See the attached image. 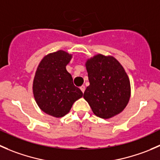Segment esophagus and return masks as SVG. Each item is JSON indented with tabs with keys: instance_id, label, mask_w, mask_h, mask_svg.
<instances>
[{
	"instance_id": "34e87169",
	"label": "esophagus",
	"mask_w": 160,
	"mask_h": 160,
	"mask_svg": "<svg viewBox=\"0 0 160 160\" xmlns=\"http://www.w3.org/2000/svg\"><path fill=\"white\" fill-rule=\"evenodd\" d=\"M80 89L81 90V91L83 92V93H84V91H85V86H83V85H82V86L80 88Z\"/></svg>"
}]
</instances>
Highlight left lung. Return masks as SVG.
<instances>
[{"label": "left lung", "mask_w": 160, "mask_h": 160, "mask_svg": "<svg viewBox=\"0 0 160 160\" xmlns=\"http://www.w3.org/2000/svg\"><path fill=\"white\" fill-rule=\"evenodd\" d=\"M90 85L83 93L95 115L108 119L120 114L131 97L128 74L112 56L97 54L85 62Z\"/></svg>", "instance_id": "left-lung-1"}]
</instances>
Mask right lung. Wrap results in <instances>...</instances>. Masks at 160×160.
<instances>
[{
  "instance_id": "1",
  "label": "right lung",
  "mask_w": 160,
  "mask_h": 160,
  "mask_svg": "<svg viewBox=\"0 0 160 160\" xmlns=\"http://www.w3.org/2000/svg\"><path fill=\"white\" fill-rule=\"evenodd\" d=\"M72 57V54L63 50L49 53L35 71L32 84L35 102L43 112L52 117L68 114L73 103L83 97L66 68Z\"/></svg>"
}]
</instances>
